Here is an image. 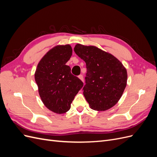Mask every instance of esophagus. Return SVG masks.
Returning a JSON list of instances; mask_svg holds the SVG:
<instances>
[{
	"label": "esophagus",
	"mask_w": 157,
	"mask_h": 157,
	"mask_svg": "<svg viewBox=\"0 0 157 157\" xmlns=\"http://www.w3.org/2000/svg\"><path fill=\"white\" fill-rule=\"evenodd\" d=\"M78 78H79V79H80V80H81L82 81H83V80H84V79H83V76H82V75H79V76H78Z\"/></svg>",
	"instance_id": "esophagus-1"
}]
</instances>
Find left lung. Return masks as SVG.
<instances>
[{"mask_svg": "<svg viewBox=\"0 0 157 157\" xmlns=\"http://www.w3.org/2000/svg\"><path fill=\"white\" fill-rule=\"evenodd\" d=\"M74 51L86 64L83 94L90 107L108 110L119 101L127 84V71L116 57L95 46L77 44Z\"/></svg>", "mask_w": 157, "mask_h": 157, "instance_id": "1", "label": "left lung"}]
</instances>
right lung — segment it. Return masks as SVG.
<instances>
[{"label":"right lung","mask_w":157,"mask_h":157,"mask_svg":"<svg viewBox=\"0 0 157 157\" xmlns=\"http://www.w3.org/2000/svg\"><path fill=\"white\" fill-rule=\"evenodd\" d=\"M69 44L57 45L42 57L35 73V82L42 103L57 114L67 112L83 83L71 73L66 65L72 56Z\"/></svg>","instance_id":"obj_1"}]
</instances>
